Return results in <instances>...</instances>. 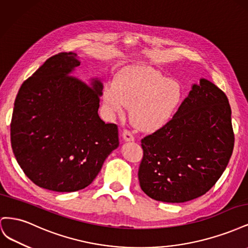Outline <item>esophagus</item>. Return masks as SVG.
Here are the masks:
<instances>
[{
    "label": "esophagus",
    "mask_w": 248,
    "mask_h": 248,
    "mask_svg": "<svg viewBox=\"0 0 248 248\" xmlns=\"http://www.w3.org/2000/svg\"><path fill=\"white\" fill-rule=\"evenodd\" d=\"M122 137H123V140L125 141H132L134 140V137H133L132 132L130 130H128V129H124Z\"/></svg>",
    "instance_id": "34e87169"
}]
</instances>
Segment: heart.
Listing matches in <instances>:
<instances>
[{
	"instance_id": "b5f03b06",
	"label": "heart",
	"mask_w": 248,
	"mask_h": 248,
	"mask_svg": "<svg viewBox=\"0 0 248 248\" xmlns=\"http://www.w3.org/2000/svg\"><path fill=\"white\" fill-rule=\"evenodd\" d=\"M183 96L182 87L174 78L149 67H129L118 73L112 86L104 91L109 108L123 112L130 107V118L140 129L154 130L174 115Z\"/></svg>"
}]
</instances>
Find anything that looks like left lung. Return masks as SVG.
I'll use <instances>...</instances> for the list:
<instances>
[{
  "mask_svg": "<svg viewBox=\"0 0 248 248\" xmlns=\"http://www.w3.org/2000/svg\"><path fill=\"white\" fill-rule=\"evenodd\" d=\"M227 95L205 78L193 85L176 114L141 139V190L153 200L184 202L209 191L234 149Z\"/></svg>",
  "mask_w": 248,
  "mask_h": 248,
  "instance_id": "left-lung-1",
  "label": "left lung"
}]
</instances>
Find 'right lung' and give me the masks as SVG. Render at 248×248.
I'll use <instances>...</instances> for the list:
<instances>
[{"instance_id": "obj_1", "label": "right lung", "mask_w": 248, "mask_h": 248, "mask_svg": "<svg viewBox=\"0 0 248 248\" xmlns=\"http://www.w3.org/2000/svg\"><path fill=\"white\" fill-rule=\"evenodd\" d=\"M76 54L47 59L21 85L10 124L14 156L37 186L57 192L84 189L119 146L116 124L98 116L102 84L72 76Z\"/></svg>"}]
</instances>
